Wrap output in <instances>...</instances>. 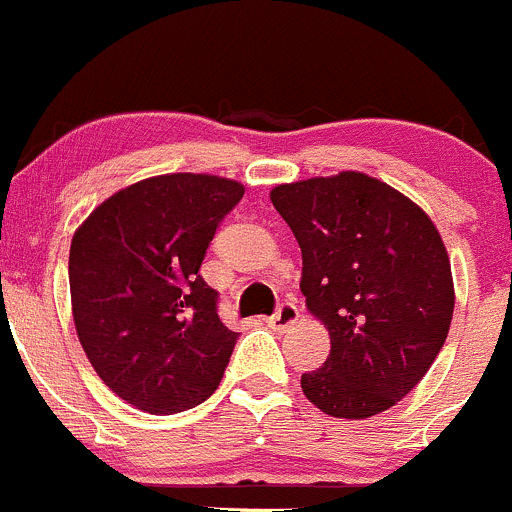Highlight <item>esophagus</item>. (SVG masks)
<instances>
[{"label": "esophagus", "mask_w": 512, "mask_h": 512, "mask_svg": "<svg viewBox=\"0 0 512 512\" xmlns=\"http://www.w3.org/2000/svg\"><path fill=\"white\" fill-rule=\"evenodd\" d=\"M298 317H300V312H298V305H295V302H290V300H283L278 305V310L273 312L271 317H268V327H273V329H288L290 324L293 322H298Z\"/></svg>", "instance_id": "34e87169"}]
</instances>
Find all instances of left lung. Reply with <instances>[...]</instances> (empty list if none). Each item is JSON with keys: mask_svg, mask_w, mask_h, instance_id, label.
<instances>
[{"mask_svg": "<svg viewBox=\"0 0 512 512\" xmlns=\"http://www.w3.org/2000/svg\"><path fill=\"white\" fill-rule=\"evenodd\" d=\"M271 202L302 251L300 290L332 351L300 386L332 417L393 408L447 339L454 283L437 227L415 202L364 173L278 185Z\"/></svg>", "mask_w": 512, "mask_h": 512, "instance_id": "left-lung-1", "label": "left lung"}]
</instances>
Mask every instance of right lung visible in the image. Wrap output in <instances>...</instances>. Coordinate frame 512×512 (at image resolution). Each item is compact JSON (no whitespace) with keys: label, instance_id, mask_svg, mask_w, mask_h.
Masks as SVG:
<instances>
[{"label":"right lung","instance_id":"right-lung-1","mask_svg":"<svg viewBox=\"0 0 512 512\" xmlns=\"http://www.w3.org/2000/svg\"><path fill=\"white\" fill-rule=\"evenodd\" d=\"M244 185L158 175L104 200L70 244L75 329L97 376L151 415L205 403L239 334L200 266Z\"/></svg>","mask_w":512,"mask_h":512}]
</instances>
